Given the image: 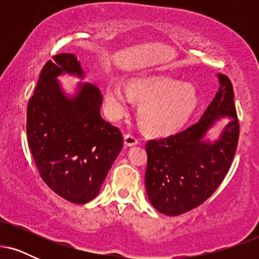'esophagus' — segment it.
I'll use <instances>...</instances> for the list:
<instances>
[{
    "label": "esophagus",
    "instance_id": "34e87169",
    "mask_svg": "<svg viewBox=\"0 0 259 259\" xmlns=\"http://www.w3.org/2000/svg\"><path fill=\"white\" fill-rule=\"evenodd\" d=\"M124 144H125V146H135V145L139 144V139L138 136L134 135V134H126L125 136H124Z\"/></svg>",
    "mask_w": 259,
    "mask_h": 259
}]
</instances>
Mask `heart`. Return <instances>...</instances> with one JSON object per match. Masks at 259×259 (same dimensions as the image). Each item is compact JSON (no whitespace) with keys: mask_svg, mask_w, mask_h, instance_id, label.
Wrapping results in <instances>:
<instances>
[{"mask_svg":"<svg viewBox=\"0 0 259 259\" xmlns=\"http://www.w3.org/2000/svg\"><path fill=\"white\" fill-rule=\"evenodd\" d=\"M130 94L119 82H111L106 88L107 111L113 119L124 114L130 95L140 102V118L144 125L153 133L165 134L179 129L189 120L197 107V94L191 85L175 80L156 78L134 79L129 85Z\"/></svg>","mask_w":259,"mask_h":259,"instance_id":"heart-1","label":"heart"}]
</instances>
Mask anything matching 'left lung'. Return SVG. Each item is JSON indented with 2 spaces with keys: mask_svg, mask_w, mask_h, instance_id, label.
I'll return each instance as SVG.
<instances>
[{
  "mask_svg": "<svg viewBox=\"0 0 259 259\" xmlns=\"http://www.w3.org/2000/svg\"><path fill=\"white\" fill-rule=\"evenodd\" d=\"M217 76L219 90L197 123L146 145L145 185L151 204L162 214L180 215L203 203L233 162L240 133L233 85L228 76ZM223 117L228 123L219 139H207L209 130Z\"/></svg>",
  "mask_w": 259,
  "mask_h": 259,
  "instance_id": "1",
  "label": "left lung"
}]
</instances>
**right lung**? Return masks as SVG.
<instances>
[{
	"mask_svg": "<svg viewBox=\"0 0 259 259\" xmlns=\"http://www.w3.org/2000/svg\"><path fill=\"white\" fill-rule=\"evenodd\" d=\"M84 79L80 62L61 53L44 65L26 112V135L46 185L64 200L84 204L101 186L123 148L119 129L101 117L102 95L96 85L79 82L68 96L58 76Z\"/></svg>",
	"mask_w": 259,
	"mask_h": 259,
	"instance_id": "right-lung-1",
	"label": "right lung"
}]
</instances>
